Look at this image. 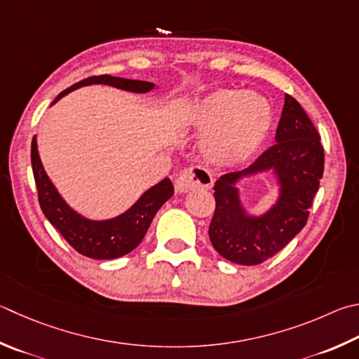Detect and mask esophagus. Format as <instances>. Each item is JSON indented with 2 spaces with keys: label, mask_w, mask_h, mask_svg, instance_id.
Segmentation results:
<instances>
[{
  "label": "esophagus",
  "mask_w": 359,
  "mask_h": 359,
  "mask_svg": "<svg viewBox=\"0 0 359 359\" xmlns=\"http://www.w3.org/2000/svg\"><path fill=\"white\" fill-rule=\"evenodd\" d=\"M213 185L212 174L202 166H191L184 169L175 179V190L187 193L194 188H210Z\"/></svg>",
  "instance_id": "esophagus-1"
}]
</instances>
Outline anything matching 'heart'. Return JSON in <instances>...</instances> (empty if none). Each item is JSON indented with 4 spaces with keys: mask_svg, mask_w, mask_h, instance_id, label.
I'll return each instance as SVG.
<instances>
[{
    "mask_svg": "<svg viewBox=\"0 0 359 359\" xmlns=\"http://www.w3.org/2000/svg\"><path fill=\"white\" fill-rule=\"evenodd\" d=\"M271 122V107L264 97L227 89L204 97L187 114L191 128L212 133L208 151L223 163L251 157L269 135Z\"/></svg>",
    "mask_w": 359,
    "mask_h": 359,
    "instance_id": "heart-1",
    "label": "heart"
}]
</instances>
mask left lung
I'll return each mask as SVG.
<instances>
[{
  "instance_id": "left-lung-1",
  "label": "left lung",
  "mask_w": 359,
  "mask_h": 359,
  "mask_svg": "<svg viewBox=\"0 0 359 359\" xmlns=\"http://www.w3.org/2000/svg\"><path fill=\"white\" fill-rule=\"evenodd\" d=\"M276 142L252 165L227 172L215 182V213L208 237L224 259L240 265H257L270 259L303 229L323 175L325 152L314 123L302 105L285 94ZM273 168L282 193L262 217H250L239 204L235 182L242 175Z\"/></svg>"
}]
</instances>
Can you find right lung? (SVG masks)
Wrapping results in <instances>:
<instances>
[{
  "mask_svg": "<svg viewBox=\"0 0 359 359\" xmlns=\"http://www.w3.org/2000/svg\"><path fill=\"white\" fill-rule=\"evenodd\" d=\"M88 84H108V86L130 90V93H149L155 86L149 81L127 80V78L111 75L89 76L62 90L53 103L69 94L70 90L88 86ZM31 165L37 187L39 205L43 215L75 251L90 259H116L133 251L144 238L155 213L174 194L172 182L163 179L160 184L142 194L126 213L107 221H90L72 210L50 182L39 158L36 136L31 142Z\"/></svg>",
  "mask_w": 359,
  "mask_h": 359,
  "instance_id": "right-lung-1",
  "label": "right lung"
}]
</instances>
